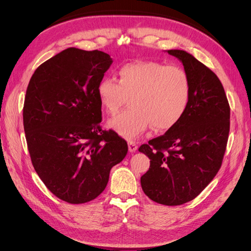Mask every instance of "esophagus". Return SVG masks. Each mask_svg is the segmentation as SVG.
<instances>
[{"label": "esophagus", "mask_w": 251, "mask_h": 251, "mask_svg": "<svg viewBox=\"0 0 251 251\" xmlns=\"http://www.w3.org/2000/svg\"><path fill=\"white\" fill-rule=\"evenodd\" d=\"M127 144H128V151H130L131 153H134V151H137L138 147H137V144H136L135 142H133V141H128V142H127Z\"/></svg>", "instance_id": "1"}]
</instances>
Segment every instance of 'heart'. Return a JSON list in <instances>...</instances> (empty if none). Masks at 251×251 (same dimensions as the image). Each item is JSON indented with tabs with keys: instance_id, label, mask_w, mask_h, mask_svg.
I'll return each instance as SVG.
<instances>
[{
	"instance_id": "b5f03b06",
	"label": "heart",
	"mask_w": 251,
	"mask_h": 251,
	"mask_svg": "<svg viewBox=\"0 0 251 251\" xmlns=\"http://www.w3.org/2000/svg\"><path fill=\"white\" fill-rule=\"evenodd\" d=\"M118 80L103 77L96 88L98 100L110 115L130 98L132 109L109 120L108 126L121 137L135 140L150 126L171 130L184 116L191 100V80L178 66L136 62L120 67Z\"/></svg>"
}]
</instances>
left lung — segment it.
I'll return each instance as SVG.
<instances>
[{"mask_svg": "<svg viewBox=\"0 0 251 251\" xmlns=\"http://www.w3.org/2000/svg\"><path fill=\"white\" fill-rule=\"evenodd\" d=\"M166 52L183 65L191 80V100L176 126L139 148L151 159L140 182L151 200L175 206L195 199L221 168L230 109L214 72L184 50Z\"/></svg>", "mask_w": 251, "mask_h": 251, "instance_id": "obj_1", "label": "left lung"}]
</instances>
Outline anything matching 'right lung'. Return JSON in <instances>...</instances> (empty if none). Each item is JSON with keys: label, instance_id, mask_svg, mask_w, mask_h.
Masks as SVG:
<instances>
[{"label": "right lung", "instance_id": "1", "mask_svg": "<svg viewBox=\"0 0 251 251\" xmlns=\"http://www.w3.org/2000/svg\"><path fill=\"white\" fill-rule=\"evenodd\" d=\"M112 63L108 53L71 47L42 64L29 81L23 121L33 168L68 203L100 196L127 153L126 140L100 126L96 88Z\"/></svg>", "mask_w": 251, "mask_h": 251}]
</instances>
